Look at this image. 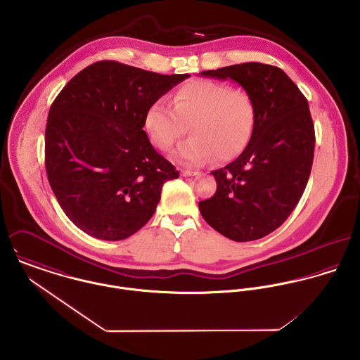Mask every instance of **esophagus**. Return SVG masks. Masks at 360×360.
Returning <instances> with one entry per match:
<instances>
[{
    "label": "esophagus",
    "mask_w": 360,
    "mask_h": 360,
    "mask_svg": "<svg viewBox=\"0 0 360 360\" xmlns=\"http://www.w3.org/2000/svg\"><path fill=\"white\" fill-rule=\"evenodd\" d=\"M180 173H181V176H183V177H193V176H195V174H197L195 172H191V170H184V169H183Z\"/></svg>",
    "instance_id": "1"
}]
</instances>
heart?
I'll use <instances>...</instances> for the list:
<instances>
[{
    "label": "heart",
    "instance_id": "b5f03b06",
    "mask_svg": "<svg viewBox=\"0 0 360 360\" xmlns=\"http://www.w3.org/2000/svg\"><path fill=\"white\" fill-rule=\"evenodd\" d=\"M172 103L173 108L165 100H156L144 116L150 141L159 151H170L188 126L193 137L176 153V159L187 166H202L213 158L227 162L248 146L255 124V103L245 90L195 80L179 87Z\"/></svg>",
    "mask_w": 360,
    "mask_h": 360
}]
</instances>
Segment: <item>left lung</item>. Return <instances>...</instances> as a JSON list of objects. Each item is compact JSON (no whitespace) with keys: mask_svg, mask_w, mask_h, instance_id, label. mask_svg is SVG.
<instances>
[{"mask_svg":"<svg viewBox=\"0 0 360 360\" xmlns=\"http://www.w3.org/2000/svg\"><path fill=\"white\" fill-rule=\"evenodd\" d=\"M238 83L254 100L255 124L243 154L213 170L216 193L198 206L206 223L245 243L278 229L300 202L313 163L314 126L309 103L280 69L259 62L205 70Z\"/></svg>","mask_w":360,"mask_h":360,"instance_id":"8db88e82","label":"left lung"}]
</instances>
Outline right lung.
Listing matches in <instances>:
<instances>
[{
    "instance_id": "add662e5",
    "label": "right lung",
    "mask_w": 360,
    "mask_h": 360,
    "mask_svg": "<svg viewBox=\"0 0 360 360\" xmlns=\"http://www.w3.org/2000/svg\"><path fill=\"white\" fill-rule=\"evenodd\" d=\"M190 75H159L115 60L79 72L52 103L46 169L52 191L80 230L106 241L139 231L176 167L144 127L151 103Z\"/></svg>"
}]
</instances>
